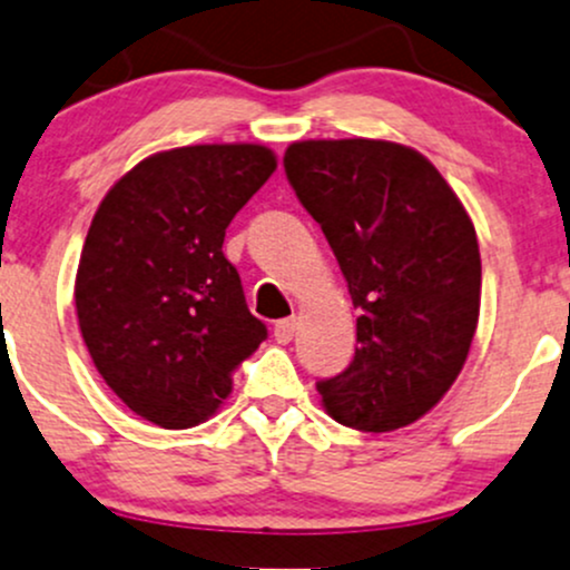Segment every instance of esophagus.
<instances>
[{
  "instance_id": "esophagus-1",
  "label": "esophagus",
  "mask_w": 570,
  "mask_h": 570,
  "mask_svg": "<svg viewBox=\"0 0 570 570\" xmlns=\"http://www.w3.org/2000/svg\"><path fill=\"white\" fill-rule=\"evenodd\" d=\"M295 330H297L295 318H281V322H275L273 335L278 343H289L292 337H295Z\"/></svg>"
}]
</instances>
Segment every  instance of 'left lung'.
I'll use <instances>...</instances> for the list:
<instances>
[{
  "label": "left lung",
  "mask_w": 570,
  "mask_h": 570,
  "mask_svg": "<svg viewBox=\"0 0 570 570\" xmlns=\"http://www.w3.org/2000/svg\"><path fill=\"white\" fill-rule=\"evenodd\" d=\"M284 167L360 308L352 365L318 381L324 411L365 433L414 424L452 390L476 335L481 256L465 205L403 142L297 140Z\"/></svg>",
  "instance_id": "1"
}]
</instances>
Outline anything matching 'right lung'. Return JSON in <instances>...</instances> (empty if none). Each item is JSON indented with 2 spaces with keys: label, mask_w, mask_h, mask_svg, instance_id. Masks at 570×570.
<instances>
[{
  "label": "right lung",
  "mask_w": 570,
  "mask_h": 570,
  "mask_svg": "<svg viewBox=\"0 0 570 570\" xmlns=\"http://www.w3.org/2000/svg\"><path fill=\"white\" fill-rule=\"evenodd\" d=\"M278 159L259 142L159 151L99 203L75 275L94 367L146 422H208L267 330L252 316L224 233Z\"/></svg>",
  "instance_id": "obj_1"
}]
</instances>
